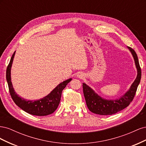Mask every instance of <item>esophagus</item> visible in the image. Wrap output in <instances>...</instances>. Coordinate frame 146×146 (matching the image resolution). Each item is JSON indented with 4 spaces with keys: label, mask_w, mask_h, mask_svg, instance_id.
I'll return each instance as SVG.
<instances>
[{
    "label": "esophagus",
    "mask_w": 146,
    "mask_h": 146,
    "mask_svg": "<svg viewBox=\"0 0 146 146\" xmlns=\"http://www.w3.org/2000/svg\"><path fill=\"white\" fill-rule=\"evenodd\" d=\"M84 77V74L82 72H79L78 74H77V77L80 78H82L83 77Z\"/></svg>",
    "instance_id": "esophagus-1"
}]
</instances>
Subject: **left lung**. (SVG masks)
<instances>
[{
  "label": "left lung",
  "instance_id": "1",
  "mask_svg": "<svg viewBox=\"0 0 146 146\" xmlns=\"http://www.w3.org/2000/svg\"><path fill=\"white\" fill-rule=\"evenodd\" d=\"M133 56L136 68L137 69L136 78L131 84L130 89L123 96L115 100H107L102 98L95 92V91L88 86L86 83H83V94L85 96L86 105L90 111L95 114L100 115H111L129 105L133 100L141 78V70L139 64V61L135 51L130 47H127Z\"/></svg>",
  "mask_w": 146,
  "mask_h": 146
}]
</instances>
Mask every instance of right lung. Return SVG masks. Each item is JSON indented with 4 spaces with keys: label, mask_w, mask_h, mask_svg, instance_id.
I'll use <instances>...</instances> for the list:
<instances>
[{
    "label": "right lung",
    "mask_w": 146,
    "mask_h": 146,
    "mask_svg": "<svg viewBox=\"0 0 146 146\" xmlns=\"http://www.w3.org/2000/svg\"><path fill=\"white\" fill-rule=\"evenodd\" d=\"M15 52L11 56L6 72V78L12 99L19 108L32 115L43 116L53 113L58 108L60 104L63 90L68 83L72 80V78H69L60 83L44 98L36 100H26L17 94L13 87L11 81V69Z\"/></svg>",
    "instance_id": "1"
}]
</instances>
